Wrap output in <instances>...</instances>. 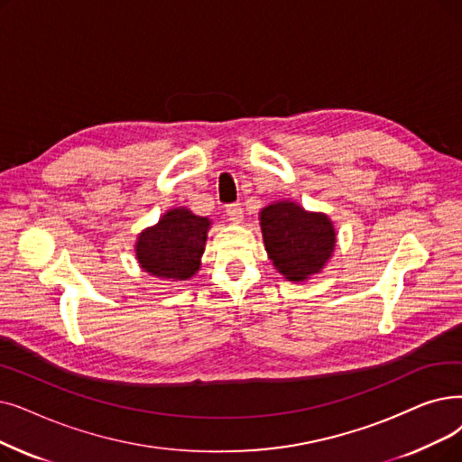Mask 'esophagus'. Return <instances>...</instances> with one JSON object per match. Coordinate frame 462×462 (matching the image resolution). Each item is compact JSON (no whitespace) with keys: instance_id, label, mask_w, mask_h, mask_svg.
<instances>
[{"instance_id":"esophagus-1","label":"esophagus","mask_w":462,"mask_h":462,"mask_svg":"<svg viewBox=\"0 0 462 462\" xmlns=\"http://www.w3.org/2000/svg\"><path fill=\"white\" fill-rule=\"evenodd\" d=\"M226 215H228V218L232 220V223H239V220L244 218V209H242V206H239V204H228L226 206Z\"/></svg>"}]
</instances>
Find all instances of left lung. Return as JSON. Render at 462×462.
<instances>
[{
  "mask_svg": "<svg viewBox=\"0 0 462 462\" xmlns=\"http://www.w3.org/2000/svg\"><path fill=\"white\" fill-rule=\"evenodd\" d=\"M266 251L279 273L304 281L330 258L336 232L323 213H308L292 202H277L260 213Z\"/></svg>",
  "mask_w": 462,
  "mask_h": 462,
  "instance_id": "8db88e82",
  "label": "left lung"
}]
</instances>
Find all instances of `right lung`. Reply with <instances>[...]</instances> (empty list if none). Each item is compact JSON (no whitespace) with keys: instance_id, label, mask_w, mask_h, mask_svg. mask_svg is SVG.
<instances>
[{"instance_id":"add662e5","label":"right lung","mask_w":462,"mask_h":462,"mask_svg":"<svg viewBox=\"0 0 462 462\" xmlns=\"http://www.w3.org/2000/svg\"><path fill=\"white\" fill-rule=\"evenodd\" d=\"M209 220L189 209H171L158 225L142 232L135 253L142 268L156 277L189 279L199 266Z\"/></svg>"}]
</instances>
